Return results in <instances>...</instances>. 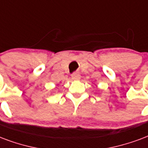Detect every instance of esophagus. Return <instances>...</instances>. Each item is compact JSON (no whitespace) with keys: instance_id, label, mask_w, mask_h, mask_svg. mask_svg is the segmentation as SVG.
Here are the masks:
<instances>
[{"instance_id":"34e87169","label":"esophagus","mask_w":148,"mask_h":148,"mask_svg":"<svg viewBox=\"0 0 148 148\" xmlns=\"http://www.w3.org/2000/svg\"><path fill=\"white\" fill-rule=\"evenodd\" d=\"M71 77L73 80H79L81 78V75L79 74V73L75 72V73H73L71 74Z\"/></svg>"}]
</instances>
